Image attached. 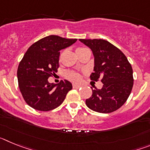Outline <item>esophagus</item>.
Instances as JSON below:
<instances>
[{
  "label": "esophagus",
  "instance_id": "obj_1",
  "mask_svg": "<svg viewBox=\"0 0 150 150\" xmlns=\"http://www.w3.org/2000/svg\"><path fill=\"white\" fill-rule=\"evenodd\" d=\"M80 87L79 85H76V84H73V88H79Z\"/></svg>",
  "mask_w": 150,
  "mask_h": 150
}]
</instances>
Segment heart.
<instances>
[{
  "label": "heart",
  "instance_id": "heart-1",
  "mask_svg": "<svg viewBox=\"0 0 150 150\" xmlns=\"http://www.w3.org/2000/svg\"><path fill=\"white\" fill-rule=\"evenodd\" d=\"M86 50L85 48H79L76 50V52L80 51H83V50ZM66 76L67 77V79H69L70 80L73 82H75V83H79L80 80H81V76L80 74H78L76 72H74V71H68L66 74Z\"/></svg>",
  "mask_w": 150,
  "mask_h": 150
}]
</instances>
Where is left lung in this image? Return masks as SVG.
<instances>
[{
  "mask_svg": "<svg viewBox=\"0 0 150 150\" xmlns=\"http://www.w3.org/2000/svg\"><path fill=\"white\" fill-rule=\"evenodd\" d=\"M89 47L95 58L94 73L90 78L103 83L101 89H92V95L86 99L89 109L101 113L116 111L125 103L134 84L132 65L122 52L102 39H79Z\"/></svg>",
  "mask_w": 150,
  "mask_h": 150,
  "instance_id": "8db88e82",
  "label": "left lung"
}]
</instances>
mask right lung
I'll return each mask as SVG.
<instances>
[{"mask_svg":"<svg viewBox=\"0 0 150 150\" xmlns=\"http://www.w3.org/2000/svg\"><path fill=\"white\" fill-rule=\"evenodd\" d=\"M76 40L50 35L37 41L27 50L18 64L17 78L24 100L30 107L50 111L63 103L72 84L66 79L59 84L50 83L48 78L58 71L60 50Z\"/></svg>","mask_w":150,"mask_h":150,"instance_id":"right-lung-1","label":"right lung"}]
</instances>
